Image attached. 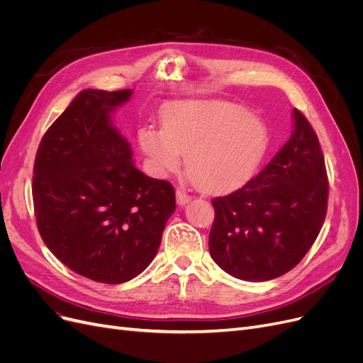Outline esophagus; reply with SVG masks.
Listing matches in <instances>:
<instances>
[{"label": "esophagus", "mask_w": 363, "mask_h": 363, "mask_svg": "<svg viewBox=\"0 0 363 363\" xmlns=\"http://www.w3.org/2000/svg\"><path fill=\"white\" fill-rule=\"evenodd\" d=\"M175 195H177V203L180 206H184V204H188L191 201V195L188 192H184L183 189H177Z\"/></svg>", "instance_id": "obj_1"}]
</instances>
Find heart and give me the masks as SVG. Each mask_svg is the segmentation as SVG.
Masks as SVG:
<instances>
[{
    "label": "heart",
    "mask_w": 363,
    "mask_h": 363,
    "mask_svg": "<svg viewBox=\"0 0 363 363\" xmlns=\"http://www.w3.org/2000/svg\"><path fill=\"white\" fill-rule=\"evenodd\" d=\"M263 121L235 103L182 101L168 107L163 128L139 130V145L159 175L186 171L200 189L227 194L245 184L268 148Z\"/></svg>",
    "instance_id": "obj_1"
}]
</instances>
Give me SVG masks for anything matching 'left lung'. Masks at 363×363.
Segmentation results:
<instances>
[{"instance_id":"1","label":"left lung","mask_w":363,"mask_h":363,"mask_svg":"<svg viewBox=\"0 0 363 363\" xmlns=\"http://www.w3.org/2000/svg\"><path fill=\"white\" fill-rule=\"evenodd\" d=\"M328 179L320 140L294 108V131L255 179L212 200L208 251L216 265L247 281L277 279L298 265L320 235Z\"/></svg>"}]
</instances>
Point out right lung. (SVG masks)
I'll return each mask as SVG.
<instances>
[{
  "label": "right lung",
  "mask_w": 363,
  "mask_h": 363,
  "mask_svg": "<svg viewBox=\"0 0 363 363\" xmlns=\"http://www.w3.org/2000/svg\"><path fill=\"white\" fill-rule=\"evenodd\" d=\"M131 91L84 89L43 135L33 168L39 233L69 269L94 281L135 279L155 259L175 191L131 162L111 113Z\"/></svg>",
  "instance_id": "obj_1"
}]
</instances>
